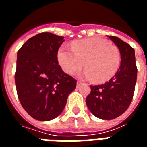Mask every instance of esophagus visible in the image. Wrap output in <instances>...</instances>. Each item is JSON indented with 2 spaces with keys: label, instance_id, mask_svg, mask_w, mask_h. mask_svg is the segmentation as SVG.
I'll return each instance as SVG.
<instances>
[{
  "label": "esophagus",
  "instance_id": "esophagus-1",
  "mask_svg": "<svg viewBox=\"0 0 147 147\" xmlns=\"http://www.w3.org/2000/svg\"><path fill=\"white\" fill-rule=\"evenodd\" d=\"M81 84H82V83H81V82H80V81H77V83H76V87H77V88H79Z\"/></svg>",
  "mask_w": 147,
  "mask_h": 147
}]
</instances>
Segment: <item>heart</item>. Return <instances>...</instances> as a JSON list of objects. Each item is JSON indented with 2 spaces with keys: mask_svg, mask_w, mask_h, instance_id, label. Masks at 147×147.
Instances as JSON below:
<instances>
[{
  "mask_svg": "<svg viewBox=\"0 0 147 147\" xmlns=\"http://www.w3.org/2000/svg\"><path fill=\"white\" fill-rule=\"evenodd\" d=\"M71 49L61 46L57 54L62 70L68 75L80 70L84 61L86 69L80 77L102 83L113 78L119 69L120 50L106 39L95 37L77 40L71 43Z\"/></svg>",
  "mask_w": 147,
  "mask_h": 147,
  "instance_id": "1",
  "label": "heart"
}]
</instances>
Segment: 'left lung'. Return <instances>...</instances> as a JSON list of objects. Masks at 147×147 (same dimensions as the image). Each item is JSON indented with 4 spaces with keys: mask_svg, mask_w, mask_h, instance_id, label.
<instances>
[{
    "mask_svg": "<svg viewBox=\"0 0 147 147\" xmlns=\"http://www.w3.org/2000/svg\"><path fill=\"white\" fill-rule=\"evenodd\" d=\"M108 37L120 50V66L108 82L90 86L91 91L86 99L91 113L102 120L115 119L127 110L132 101L137 79L134 49L117 37Z\"/></svg>",
    "mask_w": 147,
    "mask_h": 147,
    "instance_id": "8db88e82",
    "label": "left lung"
}]
</instances>
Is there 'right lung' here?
Instances as JSON below:
<instances>
[{"mask_svg": "<svg viewBox=\"0 0 147 147\" xmlns=\"http://www.w3.org/2000/svg\"><path fill=\"white\" fill-rule=\"evenodd\" d=\"M64 37L48 32L28 39L17 53L15 82L23 108L34 119L48 121L64 110L76 80L58 64Z\"/></svg>", "mask_w": 147, "mask_h": 147, "instance_id": "add662e5", "label": "right lung"}]
</instances>
